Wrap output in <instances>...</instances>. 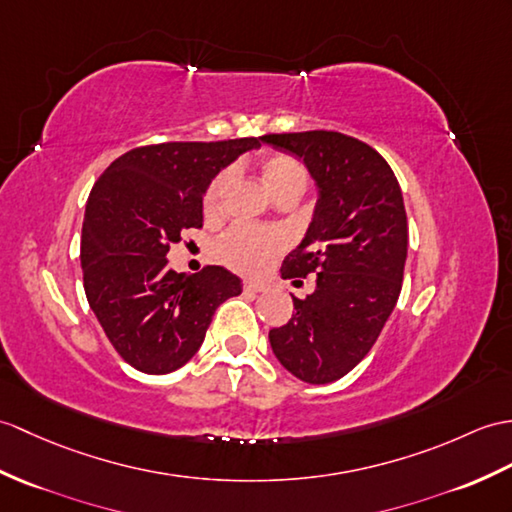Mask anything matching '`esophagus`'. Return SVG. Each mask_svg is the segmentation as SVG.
I'll use <instances>...</instances> for the list:
<instances>
[{"instance_id":"34e87169","label":"esophagus","mask_w":512,"mask_h":512,"mask_svg":"<svg viewBox=\"0 0 512 512\" xmlns=\"http://www.w3.org/2000/svg\"><path fill=\"white\" fill-rule=\"evenodd\" d=\"M244 290L246 292H266V283H259V281H244Z\"/></svg>"}]
</instances>
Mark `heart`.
I'll list each match as a JSON object with an SVG mask.
<instances>
[{
    "label": "heart",
    "instance_id": "1",
    "mask_svg": "<svg viewBox=\"0 0 512 512\" xmlns=\"http://www.w3.org/2000/svg\"><path fill=\"white\" fill-rule=\"evenodd\" d=\"M257 170L261 181L268 187V192L277 200L288 196L299 200V196L307 189V183H310V174H307L305 165L283 152L261 154L257 161ZM229 183V172H220L209 183L205 196H202V211H205L207 218H216L222 211V202ZM283 248L285 237L279 231L237 224V227H231L218 237L213 253H216L222 264H227L233 270L257 272L259 268H264L268 259L279 255Z\"/></svg>",
    "mask_w": 512,
    "mask_h": 512
}]
</instances>
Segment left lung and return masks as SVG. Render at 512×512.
Instances as JSON below:
<instances>
[{
	"label": "left lung",
	"mask_w": 512,
	"mask_h": 512,
	"mask_svg": "<svg viewBox=\"0 0 512 512\" xmlns=\"http://www.w3.org/2000/svg\"><path fill=\"white\" fill-rule=\"evenodd\" d=\"M261 141L299 157L318 185L310 231L281 266L294 285L312 275L314 292L294 299L270 347L303 382H336L364 360L397 305L408 255L401 187L382 154L336 130Z\"/></svg>",
	"instance_id": "1"
}]
</instances>
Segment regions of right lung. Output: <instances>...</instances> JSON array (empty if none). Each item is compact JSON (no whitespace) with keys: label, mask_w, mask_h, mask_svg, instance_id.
<instances>
[{"label":"right lung","mask_w":512,"mask_h":512,"mask_svg":"<svg viewBox=\"0 0 512 512\" xmlns=\"http://www.w3.org/2000/svg\"><path fill=\"white\" fill-rule=\"evenodd\" d=\"M257 137L165 141L128 150L95 181L82 224L85 294L120 358L165 375L194 358L218 305L242 292L220 266H170V246L202 227V194Z\"/></svg>","instance_id":"right-lung-1"}]
</instances>
